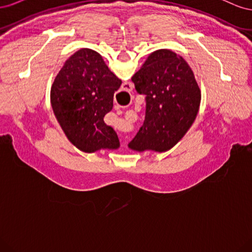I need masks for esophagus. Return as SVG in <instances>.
I'll return each instance as SVG.
<instances>
[{
	"label": "esophagus",
	"instance_id": "esophagus-1",
	"mask_svg": "<svg viewBox=\"0 0 252 252\" xmlns=\"http://www.w3.org/2000/svg\"><path fill=\"white\" fill-rule=\"evenodd\" d=\"M125 85H127V83L125 84ZM126 89H127V90H129V91H131V90H132V85H131V84H128L127 87H126Z\"/></svg>",
	"mask_w": 252,
	"mask_h": 252
}]
</instances>
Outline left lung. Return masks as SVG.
<instances>
[{
  "label": "left lung",
  "mask_w": 252,
  "mask_h": 252,
  "mask_svg": "<svg viewBox=\"0 0 252 252\" xmlns=\"http://www.w3.org/2000/svg\"><path fill=\"white\" fill-rule=\"evenodd\" d=\"M131 80L136 93L146 95V116L128 148L168 151L186 134L200 109L201 90L192 69L175 52L158 49Z\"/></svg>",
  "instance_id": "obj_1"
}]
</instances>
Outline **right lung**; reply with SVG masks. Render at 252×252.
<instances>
[{
    "instance_id": "1",
    "label": "right lung",
    "mask_w": 252,
    "mask_h": 252,
    "mask_svg": "<svg viewBox=\"0 0 252 252\" xmlns=\"http://www.w3.org/2000/svg\"><path fill=\"white\" fill-rule=\"evenodd\" d=\"M121 84L100 53L89 48L74 52L61 68L50 90L51 107L67 139L81 151L119 149L118 134L104 117Z\"/></svg>"
}]
</instances>
